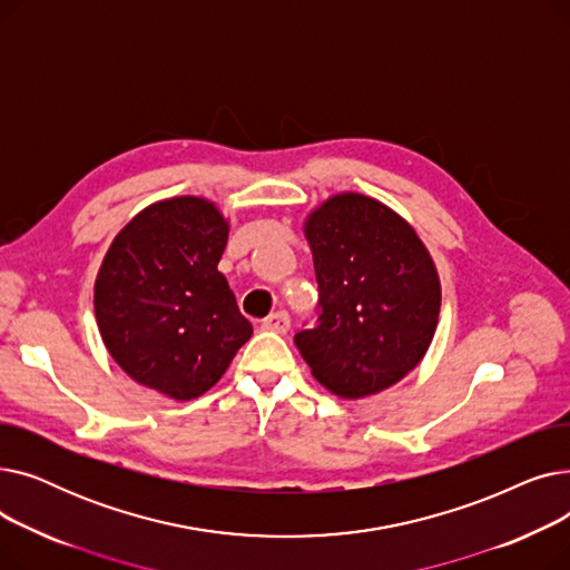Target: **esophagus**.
<instances>
[{
	"label": "esophagus",
	"instance_id": "34e87169",
	"mask_svg": "<svg viewBox=\"0 0 570 570\" xmlns=\"http://www.w3.org/2000/svg\"><path fill=\"white\" fill-rule=\"evenodd\" d=\"M263 327H265V331H269V333L284 335V333H288V327H291V316L286 312H275V314H269L263 321Z\"/></svg>",
	"mask_w": 570,
	"mask_h": 570
}]
</instances>
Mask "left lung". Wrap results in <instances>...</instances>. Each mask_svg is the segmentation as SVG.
Listing matches in <instances>:
<instances>
[{"mask_svg": "<svg viewBox=\"0 0 570 570\" xmlns=\"http://www.w3.org/2000/svg\"><path fill=\"white\" fill-rule=\"evenodd\" d=\"M318 318L295 335L314 379L357 400L402 381L428 353L441 307L434 261L383 203L337 194L305 222Z\"/></svg>", "mask_w": 570, "mask_h": 570, "instance_id": "8db88e82", "label": "left lung"}]
</instances>
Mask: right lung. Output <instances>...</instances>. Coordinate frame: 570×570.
Here are the masks:
<instances>
[{
	"label": "right lung",
	"mask_w": 570,
	"mask_h": 570,
	"mask_svg": "<svg viewBox=\"0 0 570 570\" xmlns=\"http://www.w3.org/2000/svg\"><path fill=\"white\" fill-rule=\"evenodd\" d=\"M228 222L215 203L177 196L117 233L95 284L101 340L136 383L187 402L209 391L252 337L217 265Z\"/></svg>",
	"instance_id": "obj_1"
}]
</instances>
